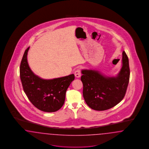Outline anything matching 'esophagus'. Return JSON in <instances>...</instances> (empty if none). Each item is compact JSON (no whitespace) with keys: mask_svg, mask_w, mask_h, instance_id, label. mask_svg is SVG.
<instances>
[{"mask_svg":"<svg viewBox=\"0 0 149 149\" xmlns=\"http://www.w3.org/2000/svg\"><path fill=\"white\" fill-rule=\"evenodd\" d=\"M74 74H75V77H80L81 75L80 70H77L74 72Z\"/></svg>","mask_w":149,"mask_h":149,"instance_id":"34e87169","label":"esophagus"}]
</instances>
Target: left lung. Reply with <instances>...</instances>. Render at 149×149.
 <instances>
[{"instance_id":"8db88e82","label":"left lung","mask_w":149,"mask_h":149,"mask_svg":"<svg viewBox=\"0 0 149 149\" xmlns=\"http://www.w3.org/2000/svg\"><path fill=\"white\" fill-rule=\"evenodd\" d=\"M83 97L91 109L104 111L121 101L126 93L130 78L128 57L124 51L122 65L115 76H107L95 69H82Z\"/></svg>"}]
</instances>
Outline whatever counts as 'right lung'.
<instances>
[{
    "instance_id": "add662e5",
    "label": "right lung",
    "mask_w": 149,
    "mask_h": 149,
    "mask_svg": "<svg viewBox=\"0 0 149 149\" xmlns=\"http://www.w3.org/2000/svg\"><path fill=\"white\" fill-rule=\"evenodd\" d=\"M30 47L25 51L20 66V77L24 92L37 109L44 112L59 110L64 104L66 91L74 75L52 79H42L31 71L27 55Z\"/></svg>"
}]
</instances>
